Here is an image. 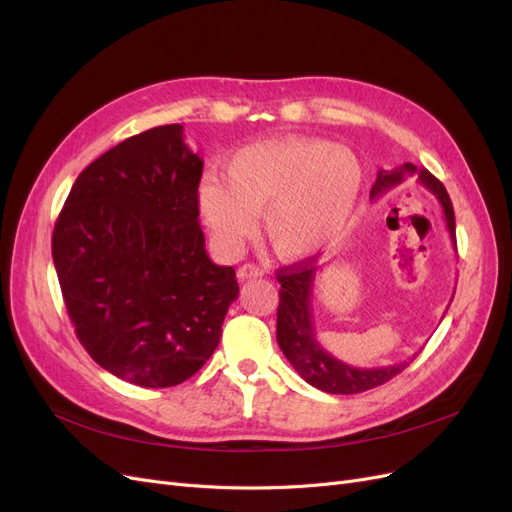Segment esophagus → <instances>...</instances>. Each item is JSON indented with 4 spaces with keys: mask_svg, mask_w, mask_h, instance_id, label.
<instances>
[{
    "mask_svg": "<svg viewBox=\"0 0 512 512\" xmlns=\"http://www.w3.org/2000/svg\"><path fill=\"white\" fill-rule=\"evenodd\" d=\"M237 277H239V282L256 280V277H262V269H260V267H256V265H252V262H247V265L239 267V271H237Z\"/></svg>",
    "mask_w": 512,
    "mask_h": 512,
    "instance_id": "1",
    "label": "esophagus"
}]
</instances>
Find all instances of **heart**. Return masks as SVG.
I'll return each instance as SVG.
<instances>
[{"label": "heart", "instance_id": "1", "mask_svg": "<svg viewBox=\"0 0 512 512\" xmlns=\"http://www.w3.org/2000/svg\"><path fill=\"white\" fill-rule=\"evenodd\" d=\"M363 179L359 156L344 145L305 136L269 138L228 156L224 181L207 177L200 183L198 207L215 241L228 250L254 235L256 213L265 211L273 250L299 260L337 237Z\"/></svg>", "mask_w": 512, "mask_h": 512}]
</instances>
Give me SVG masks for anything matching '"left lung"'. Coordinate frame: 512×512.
I'll return each instance as SVG.
<instances>
[{
	"instance_id": "8db88e82",
	"label": "left lung",
	"mask_w": 512,
	"mask_h": 512,
	"mask_svg": "<svg viewBox=\"0 0 512 512\" xmlns=\"http://www.w3.org/2000/svg\"><path fill=\"white\" fill-rule=\"evenodd\" d=\"M414 173L418 175V181H421L423 188H427L433 196L438 198L444 213L448 235H451V241L457 250L455 211H453L451 196H448L444 185L433 177L429 170H416V166L410 162L401 164L393 170H378L376 183L374 188H371V198L389 192L391 188H395V185L404 181L406 175H414ZM318 271L320 269L314 265V258L277 271V282L282 284L280 307H277V344H280L290 365L299 371V376L307 384L316 386V389L324 393L354 395L389 382L399 374V371H404L414 356L404 363L363 369V367H352L344 361L335 359L331 352H327L318 344L314 316H312L314 282H316Z\"/></svg>"
}]
</instances>
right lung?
<instances>
[{
  "mask_svg": "<svg viewBox=\"0 0 512 512\" xmlns=\"http://www.w3.org/2000/svg\"><path fill=\"white\" fill-rule=\"evenodd\" d=\"M203 160L183 126L126 138L76 177L53 262L76 337L102 369L145 389L192 378L239 297L198 224Z\"/></svg>",
  "mask_w": 512,
  "mask_h": 512,
  "instance_id": "right-lung-1",
  "label": "right lung"
}]
</instances>
